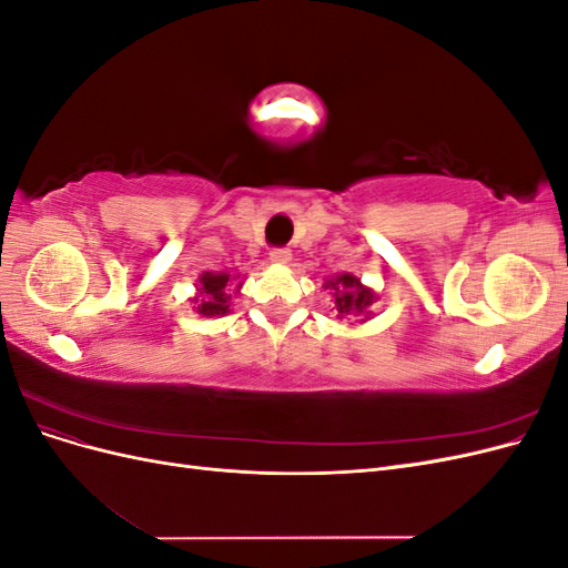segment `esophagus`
Instances as JSON below:
<instances>
[{"instance_id":"esophagus-1","label":"esophagus","mask_w":568,"mask_h":568,"mask_svg":"<svg viewBox=\"0 0 568 568\" xmlns=\"http://www.w3.org/2000/svg\"><path fill=\"white\" fill-rule=\"evenodd\" d=\"M270 261L272 263H280V265H286L291 261V251L288 248H272Z\"/></svg>"}]
</instances>
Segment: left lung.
<instances>
[{
    "label": "left lung",
    "instance_id": "8db88e82",
    "mask_svg": "<svg viewBox=\"0 0 568 568\" xmlns=\"http://www.w3.org/2000/svg\"><path fill=\"white\" fill-rule=\"evenodd\" d=\"M324 288H332V296L336 303V317L338 320H353V317H369V307L376 301L374 291L359 282L355 274H338V277L329 280ZM359 320V322H365Z\"/></svg>",
    "mask_w": 568,
    "mask_h": 568
}]
</instances>
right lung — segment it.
I'll return each instance as SVG.
<instances>
[{
    "mask_svg": "<svg viewBox=\"0 0 568 568\" xmlns=\"http://www.w3.org/2000/svg\"><path fill=\"white\" fill-rule=\"evenodd\" d=\"M242 286V284H239ZM236 286V291H239ZM194 311L203 317H220L230 313L232 305V277L227 272H203L192 298Z\"/></svg>",
    "mask_w": 568,
    "mask_h": 568,
    "instance_id": "right-lung-1",
    "label": "right lung"
}]
</instances>
